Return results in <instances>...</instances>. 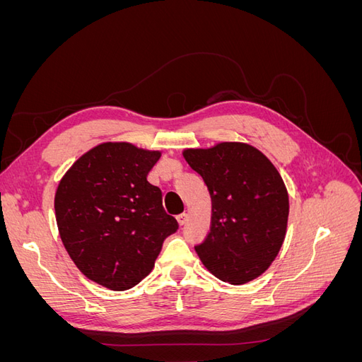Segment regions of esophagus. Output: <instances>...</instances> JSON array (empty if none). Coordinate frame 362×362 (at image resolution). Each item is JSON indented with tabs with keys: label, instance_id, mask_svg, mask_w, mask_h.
Returning <instances> with one entry per match:
<instances>
[{
	"label": "esophagus",
	"instance_id": "1",
	"mask_svg": "<svg viewBox=\"0 0 362 362\" xmlns=\"http://www.w3.org/2000/svg\"><path fill=\"white\" fill-rule=\"evenodd\" d=\"M187 218H189V216L185 214V213H182V214H178V216H177V221H178L180 226H182V225L187 223Z\"/></svg>",
	"mask_w": 362,
	"mask_h": 362
}]
</instances>
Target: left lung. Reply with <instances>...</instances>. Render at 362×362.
<instances>
[{
	"instance_id": "left-lung-1",
	"label": "left lung",
	"mask_w": 362,
	"mask_h": 362,
	"mask_svg": "<svg viewBox=\"0 0 362 362\" xmlns=\"http://www.w3.org/2000/svg\"><path fill=\"white\" fill-rule=\"evenodd\" d=\"M211 196V228L196 245L204 266L223 282L246 284L264 273L286 238L288 193L279 172L257 148L225 141L185 149Z\"/></svg>"
}]
</instances>
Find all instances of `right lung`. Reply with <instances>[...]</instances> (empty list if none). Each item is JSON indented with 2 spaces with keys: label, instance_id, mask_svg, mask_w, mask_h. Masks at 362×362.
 Listing matches in <instances>:
<instances>
[{
  "label": "right lung",
  "instance_id": "right-lung-1",
  "mask_svg": "<svg viewBox=\"0 0 362 362\" xmlns=\"http://www.w3.org/2000/svg\"><path fill=\"white\" fill-rule=\"evenodd\" d=\"M160 152L98 145L62 178L54 208L60 238L83 275L115 291L148 276L163 242L178 231L148 181Z\"/></svg>",
  "mask_w": 362,
  "mask_h": 362
}]
</instances>
